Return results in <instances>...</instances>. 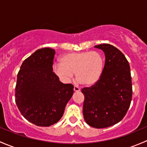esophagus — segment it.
<instances>
[{
	"label": "esophagus",
	"mask_w": 147,
	"mask_h": 147,
	"mask_svg": "<svg viewBox=\"0 0 147 147\" xmlns=\"http://www.w3.org/2000/svg\"><path fill=\"white\" fill-rule=\"evenodd\" d=\"M74 90L75 92H79L80 90H81V89L79 88L78 87V86H74Z\"/></svg>",
	"instance_id": "esophagus-1"
}]
</instances>
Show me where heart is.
<instances>
[{"mask_svg": "<svg viewBox=\"0 0 147 147\" xmlns=\"http://www.w3.org/2000/svg\"><path fill=\"white\" fill-rule=\"evenodd\" d=\"M59 61L53 65V71L60 79L69 81L75 74L77 81L86 86L98 84L105 69L104 56L97 51L66 53Z\"/></svg>", "mask_w": 147, "mask_h": 147, "instance_id": "1", "label": "heart"}]
</instances>
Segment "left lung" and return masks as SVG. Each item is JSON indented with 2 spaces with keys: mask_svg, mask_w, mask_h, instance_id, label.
Masks as SVG:
<instances>
[{
  "mask_svg": "<svg viewBox=\"0 0 147 147\" xmlns=\"http://www.w3.org/2000/svg\"><path fill=\"white\" fill-rule=\"evenodd\" d=\"M95 47L105 53L103 74L98 84L81 91L85 96V121L99 129L113 126L123 119L131 103L132 87L129 64L125 55L109 44Z\"/></svg>",
  "mask_w": 147,
  "mask_h": 147,
  "instance_id": "1",
  "label": "left lung"
}]
</instances>
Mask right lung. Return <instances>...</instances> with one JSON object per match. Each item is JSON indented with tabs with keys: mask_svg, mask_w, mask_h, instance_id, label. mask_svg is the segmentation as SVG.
I'll return each mask as SVG.
<instances>
[{
	"mask_svg": "<svg viewBox=\"0 0 147 147\" xmlns=\"http://www.w3.org/2000/svg\"><path fill=\"white\" fill-rule=\"evenodd\" d=\"M55 50L42 48L23 61L18 74L16 102L29 122L40 127L57 123L74 93L72 84H63L53 72Z\"/></svg>",
	"mask_w": 147,
	"mask_h": 147,
	"instance_id": "obj_1",
	"label": "right lung"
}]
</instances>
